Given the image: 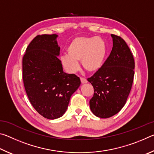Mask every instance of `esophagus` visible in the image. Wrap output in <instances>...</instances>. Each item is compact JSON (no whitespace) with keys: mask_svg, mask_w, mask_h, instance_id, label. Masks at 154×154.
<instances>
[{"mask_svg":"<svg viewBox=\"0 0 154 154\" xmlns=\"http://www.w3.org/2000/svg\"><path fill=\"white\" fill-rule=\"evenodd\" d=\"M80 79H81V82H82V83H86L88 82V81L86 79H85V78L81 77Z\"/></svg>","mask_w":154,"mask_h":154,"instance_id":"34e87169","label":"esophagus"}]
</instances>
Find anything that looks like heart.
I'll use <instances>...</instances> for the list:
<instances>
[{"label": "heart", "mask_w": 154, "mask_h": 154, "mask_svg": "<svg viewBox=\"0 0 154 154\" xmlns=\"http://www.w3.org/2000/svg\"><path fill=\"white\" fill-rule=\"evenodd\" d=\"M67 54L61 57V62L69 72H76L81 61L85 71L95 72L102 67L107 52L105 41L96 36H78L67 48Z\"/></svg>", "instance_id": "heart-1"}]
</instances>
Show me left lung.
Instances as JSON below:
<instances>
[{
    "label": "left lung",
    "instance_id": "obj_1",
    "mask_svg": "<svg viewBox=\"0 0 154 154\" xmlns=\"http://www.w3.org/2000/svg\"><path fill=\"white\" fill-rule=\"evenodd\" d=\"M113 48L102 67L88 81L94 90L90 100L96 116L108 118L123 108L131 90L134 75V60L125 41L111 35Z\"/></svg>",
    "mask_w": 154,
    "mask_h": 154
}]
</instances>
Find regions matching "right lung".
Instances as JSON below:
<instances>
[{"label":"right lung","instance_id":"1","mask_svg":"<svg viewBox=\"0 0 154 154\" xmlns=\"http://www.w3.org/2000/svg\"><path fill=\"white\" fill-rule=\"evenodd\" d=\"M57 36H35L22 59L23 82L28 99L35 110L49 119L63 116L81 84L79 77L63 71Z\"/></svg>","mask_w":154,"mask_h":154}]
</instances>
